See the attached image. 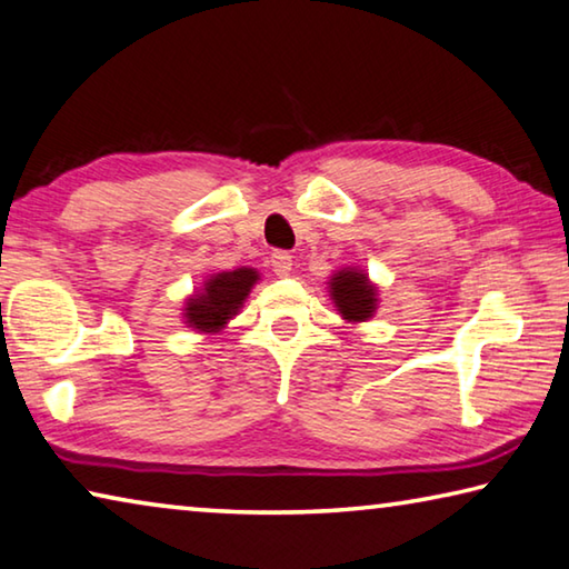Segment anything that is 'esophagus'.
Listing matches in <instances>:
<instances>
[{
  "label": "esophagus",
  "mask_w": 569,
  "mask_h": 569,
  "mask_svg": "<svg viewBox=\"0 0 569 569\" xmlns=\"http://www.w3.org/2000/svg\"><path fill=\"white\" fill-rule=\"evenodd\" d=\"M267 264L279 277H287L292 272V257L287 254V251H272V257H269Z\"/></svg>",
  "instance_id": "obj_1"
}]
</instances>
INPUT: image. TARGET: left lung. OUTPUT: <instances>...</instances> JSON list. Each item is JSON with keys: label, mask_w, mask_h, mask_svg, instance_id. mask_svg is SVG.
<instances>
[{"label": "left lung", "mask_w": 569, "mask_h": 569, "mask_svg": "<svg viewBox=\"0 0 569 569\" xmlns=\"http://www.w3.org/2000/svg\"><path fill=\"white\" fill-rule=\"evenodd\" d=\"M330 297L338 307L340 318L348 322H366L376 315L378 287L370 282L362 269L346 267L330 279Z\"/></svg>", "instance_id": "obj_1"}]
</instances>
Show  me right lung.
Masks as SVG:
<instances>
[{
	"mask_svg": "<svg viewBox=\"0 0 569 569\" xmlns=\"http://www.w3.org/2000/svg\"><path fill=\"white\" fill-rule=\"evenodd\" d=\"M259 274L249 267L219 272L203 282L197 295H191L183 307L186 325L199 332H219L239 312V307L257 284Z\"/></svg>",
	"mask_w": 569,
	"mask_h": 569,
	"instance_id": "add662e5",
	"label": "right lung"
}]
</instances>
